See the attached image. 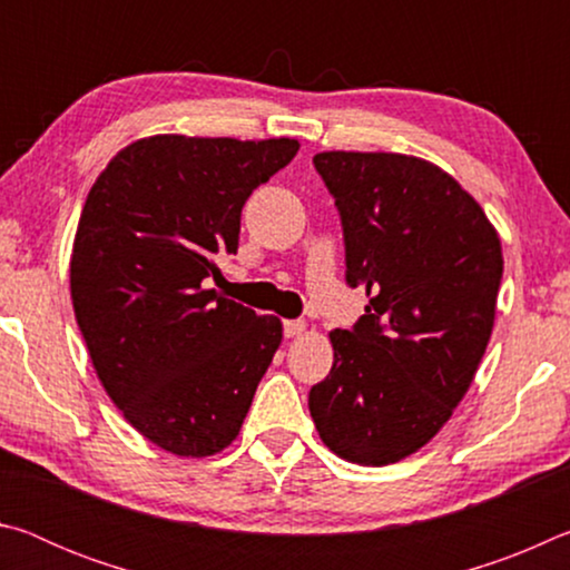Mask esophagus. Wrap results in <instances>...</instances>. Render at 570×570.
<instances>
[{
  "instance_id": "1",
  "label": "esophagus",
  "mask_w": 570,
  "mask_h": 570,
  "mask_svg": "<svg viewBox=\"0 0 570 570\" xmlns=\"http://www.w3.org/2000/svg\"><path fill=\"white\" fill-rule=\"evenodd\" d=\"M306 332V322L304 320H288V322H284V334L286 336H298V334H304Z\"/></svg>"
}]
</instances>
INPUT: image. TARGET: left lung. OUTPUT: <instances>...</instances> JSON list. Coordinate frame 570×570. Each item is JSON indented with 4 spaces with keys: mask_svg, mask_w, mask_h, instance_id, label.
Instances as JSON below:
<instances>
[{
    "mask_svg": "<svg viewBox=\"0 0 570 570\" xmlns=\"http://www.w3.org/2000/svg\"><path fill=\"white\" fill-rule=\"evenodd\" d=\"M340 208L346 284L370 304L334 330L330 377L308 392L324 445L382 468L438 435L493 334L503 248L485 210L435 163L402 153H316Z\"/></svg>",
    "mask_w": 570,
    "mask_h": 570,
    "instance_id": "left-lung-1",
    "label": "left lung"
}]
</instances>
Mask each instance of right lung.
Wrapping results in <instances>:
<instances>
[{
  "label": "right lung",
  "mask_w": 570,
  "mask_h": 570,
  "mask_svg": "<svg viewBox=\"0 0 570 570\" xmlns=\"http://www.w3.org/2000/svg\"><path fill=\"white\" fill-rule=\"evenodd\" d=\"M296 150L294 138L153 135L122 148L85 200L70 258L77 326L122 417L173 455L236 440L282 344V320L204 278L236 254L250 193Z\"/></svg>",
  "instance_id": "1"
}]
</instances>
